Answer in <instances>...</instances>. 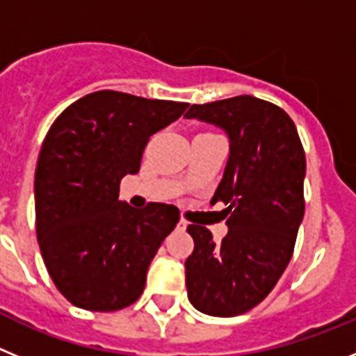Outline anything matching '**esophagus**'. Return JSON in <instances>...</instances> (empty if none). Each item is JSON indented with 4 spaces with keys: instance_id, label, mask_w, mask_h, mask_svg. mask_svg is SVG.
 Here are the masks:
<instances>
[{
    "instance_id": "esophagus-1",
    "label": "esophagus",
    "mask_w": 356,
    "mask_h": 356,
    "mask_svg": "<svg viewBox=\"0 0 356 356\" xmlns=\"http://www.w3.org/2000/svg\"><path fill=\"white\" fill-rule=\"evenodd\" d=\"M187 225L188 222L185 221V219H180V221H178V229H185L187 228Z\"/></svg>"
}]
</instances>
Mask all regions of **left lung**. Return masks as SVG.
Here are the masks:
<instances>
[{
    "mask_svg": "<svg viewBox=\"0 0 356 356\" xmlns=\"http://www.w3.org/2000/svg\"><path fill=\"white\" fill-rule=\"evenodd\" d=\"M187 119L221 128L229 155L212 205L222 201L228 234L216 244L205 226L188 225V301L217 317L244 314L275 289L294 251L305 213V151L292 119L253 96L193 105Z\"/></svg>",
    "mask_w": 356,
    "mask_h": 356,
    "instance_id": "8db88e82",
    "label": "left lung"
}]
</instances>
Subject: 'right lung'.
Returning <instances> with one entry per match:
<instances>
[{"instance_id":"add662e5","label":"right lung","mask_w":356,"mask_h":356,"mask_svg":"<svg viewBox=\"0 0 356 356\" xmlns=\"http://www.w3.org/2000/svg\"><path fill=\"white\" fill-rule=\"evenodd\" d=\"M187 106L99 90L49 128L35 169L37 241L56 289L74 307L114 312L143 294L147 267L180 212L165 203L134 209L119 201V184L139 172L151 135Z\"/></svg>"}]
</instances>
